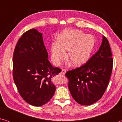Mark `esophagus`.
<instances>
[{
    "mask_svg": "<svg viewBox=\"0 0 122 122\" xmlns=\"http://www.w3.org/2000/svg\"><path fill=\"white\" fill-rule=\"evenodd\" d=\"M66 73V71L65 69H62V71H61V73H60V75H63V76L65 75Z\"/></svg>",
    "mask_w": 122,
    "mask_h": 122,
    "instance_id": "obj_1",
    "label": "esophagus"
}]
</instances>
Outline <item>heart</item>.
<instances>
[{
    "label": "heart",
    "instance_id": "b5f03b06",
    "mask_svg": "<svg viewBox=\"0 0 122 122\" xmlns=\"http://www.w3.org/2000/svg\"><path fill=\"white\" fill-rule=\"evenodd\" d=\"M96 45V39L92 34L78 30L66 29L59 34L57 42L51 45V58L59 66L66 57L72 65L79 67L86 64L92 56Z\"/></svg>",
    "mask_w": 122,
    "mask_h": 122
}]
</instances>
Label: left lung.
I'll return each mask as SVG.
<instances>
[{
  "instance_id": "1",
  "label": "left lung",
  "mask_w": 122,
  "mask_h": 122,
  "mask_svg": "<svg viewBox=\"0 0 122 122\" xmlns=\"http://www.w3.org/2000/svg\"><path fill=\"white\" fill-rule=\"evenodd\" d=\"M108 40L103 36L98 51L85 65L66 74L68 88L78 104L89 106L102 97L109 83L113 59Z\"/></svg>"
}]
</instances>
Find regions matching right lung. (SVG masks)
I'll return each mask as SVG.
<instances>
[{"label":"right lung","mask_w":122,"mask_h":122,"mask_svg":"<svg viewBox=\"0 0 122 122\" xmlns=\"http://www.w3.org/2000/svg\"><path fill=\"white\" fill-rule=\"evenodd\" d=\"M48 59L42 34L35 28L24 33L14 51L13 76L20 96L32 106H43L55 93L52 78L61 70Z\"/></svg>","instance_id":"add662e5"}]
</instances>
